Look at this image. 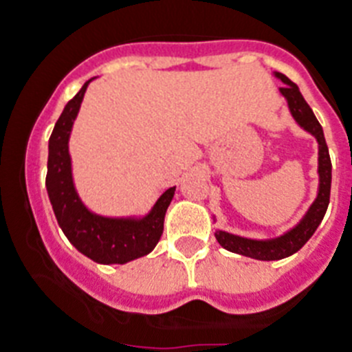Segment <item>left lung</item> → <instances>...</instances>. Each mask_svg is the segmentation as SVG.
Here are the masks:
<instances>
[{
    "label": "left lung",
    "mask_w": 352,
    "mask_h": 352,
    "mask_svg": "<svg viewBox=\"0 0 352 352\" xmlns=\"http://www.w3.org/2000/svg\"><path fill=\"white\" fill-rule=\"evenodd\" d=\"M276 76L283 82V87H279V93L283 94L288 102L294 120L302 126L304 131L315 135L318 143V193L317 199L313 200L302 220L290 229L285 234L272 238V240H250V238H241V236L231 234L226 231H217L218 243L223 249L231 252L241 254L247 258L259 259V261H277V259L288 258L299 249H302L304 243L317 231L320 226L322 218L326 214L327 206H329V193H331V159H329V150H327L326 138L322 131L320 123L313 114L306 100L302 98L299 87L283 73H276Z\"/></svg>",
    "instance_id": "left-lung-1"
}]
</instances>
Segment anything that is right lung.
<instances>
[{
	"label": "right lung",
	"instance_id": "obj_1",
	"mask_svg": "<svg viewBox=\"0 0 352 352\" xmlns=\"http://www.w3.org/2000/svg\"><path fill=\"white\" fill-rule=\"evenodd\" d=\"M93 80V78H91ZM87 80L75 98L66 103L48 144L46 190L62 232L76 250L102 265H123L153 250L164 229V214L175 188H170L143 218H107L94 214L82 204L71 175L69 134L84 100Z\"/></svg>",
	"mask_w": 352,
	"mask_h": 352
}]
</instances>
